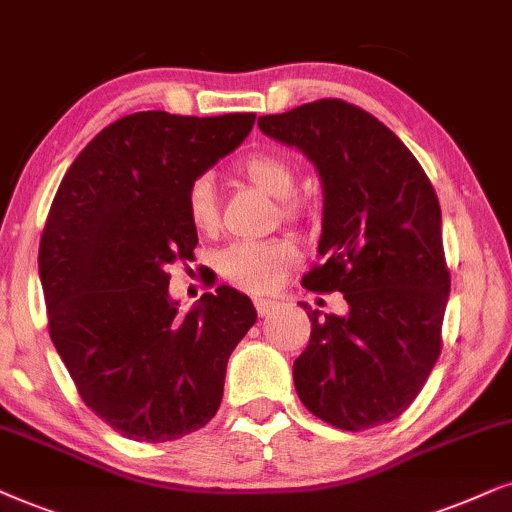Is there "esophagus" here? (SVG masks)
I'll return each instance as SVG.
<instances>
[{"mask_svg": "<svg viewBox=\"0 0 512 512\" xmlns=\"http://www.w3.org/2000/svg\"><path fill=\"white\" fill-rule=\"evenodd\" d=\"M255 309L260 316H271L278 309V302H274V299H255Z\"/></svg>", "mask_w": 512, "mask_h": 512, "instance_id": "34e87169", "label": "esophagus"}]
</instances>
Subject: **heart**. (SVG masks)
<instances>
[{"label": "heart", "instance_id": "heart-1", "mask_svg": "<svg viewBox=\"0 0 512 512\" xmlns=\"http://www.w3.org/2000/svg\"><path fill=\"white\" fill-rule=\"evenodd\" d=\"M238 170L262 192L285 201V208L292 206L290 199L295 196L297 177L295 168L281 154H252ZM185 206L192 227L201 234H213L220 224V213H217L215 185L210 177H196L189 185ZM295 257V245L288 241H238L220 252L217 267H220V274L238 288L248 292H269L281 285Z\"/></svg>", "mask_w": 512, "mask_h": 512}]
</instances>
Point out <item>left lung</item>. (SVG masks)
<instances>
[{"label":"left lung","instance_id":"left-lung-1","mask_svg":"<svg viewBox=\"0 0 512 512\" xmlns=\"http://www.w3.org/2000/svg\"><path fill=\"white\" fill-rule=\"evenodd\" d=\"M257 126L318 170L323 264L302 283L349 304L346 316L306 311L311 339L292 367L299 400L342 431L393 421L442 344L449 271L431 180L391 128L344 100L306 102Z\"/></svg>","mask_w":512,"mask_h":512}]
</instances>
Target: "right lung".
<instances>
[{"label": "right lung", "mask_w": 512, "mask_h": 512, "mask_svg": "<svg viewBox=\"0 0 512 512\" xmlns=\"http://www.w3.org/2000/svg\"><path fill=\"white\" fill-rule=\"evenodd\" d=\"M255 114L114 121L67 170L39 243L51 342L84 403L114 431L168 442L222 403L227 360L257 311L229 285L185 316L166 267L199 243L187 189L241 145Z\"/></svg>", "instance_id": "1"}]
</instances>
